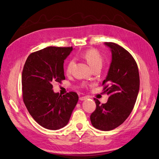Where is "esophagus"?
Here are the masks:
<instances>
[{"label": "esophagus", "mask_w": 159, "mask_h": 159, "mask_svg": "<svg viewBox=\"0 0 159 159\" xmlns=\"http://www.w3.org/2000/svg\"><path fill=\"white\" fill-rule=\"evenodd\" d=\"M87 99H88V98H87V97H86V96L80 97V98H79V99H80V101H84V100H86Z\"/></svg>", "instance_id": "esophagus-1"}]
</instances>
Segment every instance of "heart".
Returning <instances> with one entry per match:
<instances>
[{
	"label": "heart",
	"mask_w": 159,
	"mask_h": 159,
	"mask_svg": "<svg viewBox=\"0 0 159 159\" xmlns=\"http://www.w3.org/2000/svg\"><path fill=\"white\" fill-rule=\"evenodd\" d=\"M82 57L86 60L87 63L90 66L92 70L96 67L101 68L103 63V58L101 57V55L99 54V52L97 50L93 49H88L83 52V54H82ZM74 64V60H71L69 61L66 67V71L67 73H70L71 71Z\"/></svg>",
	"instance_id": "1"
}]
</instances>
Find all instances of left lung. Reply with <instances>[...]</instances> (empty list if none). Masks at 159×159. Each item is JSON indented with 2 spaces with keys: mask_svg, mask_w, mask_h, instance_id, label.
<instances>
[{
  "mask_svg": "<svg viewBox=\"0 0 159 159\" xmlns=\"http://www.w3.org/2000/svg\"><path fill=\"white\" fill-rule=\"evenodd\" d=\"M105 45L112 53L111 63L102 82L109 98L102 105L94 99L96 109L90 120L95 128L107 131L121 125L132 112L139 92L140 77L136 61L127 51L115 43Z\"/></svg>",
  "mask_w": 159,
  "mask_h": 159,
  "instance_id": "left-lung-1",
  "label": "left lung"
}]
</instances>
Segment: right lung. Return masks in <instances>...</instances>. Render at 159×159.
<instances>
[{
    "label": "right lung",
    "instance_id": "right-lung-1",
    "mask_svg": "<svg viewBox=\"0 0 159 159\" xmlns=\"http://www.w3.org/2000/svg\"><path fill=\"white\" fill-rule=\"evenodd\" d=\"M73 47H49L31 53L22 73L25 105L39 125L50 130L65 127L79 100L77 93H54L52 83L65 79L64 60Z\"/></svg>",
    "mask_w": 159,
    "mask_h": 159
}]
</instances>
